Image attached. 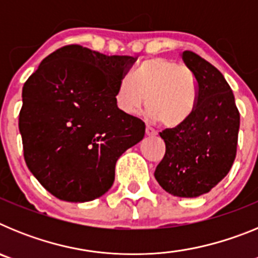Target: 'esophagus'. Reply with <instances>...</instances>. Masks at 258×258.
Returning <instances> with one entry per match:
<instances>
[{"label": "esophagus", "mask_w": 258, "mask_h": 258, "mask_svg": "<svg viewBox=\"0 0 258 258\" xmlns=\"http://www.w3.org/2000/svg\"><path fill=\"white\" fill-rule=\"evenodd\" d=\"M146 134H147L149 137H154V136H156V131H155V129H152L151 126H147L146 127Z\"/></svg>", "instance_id": "esophagus-1"}]
</instances>
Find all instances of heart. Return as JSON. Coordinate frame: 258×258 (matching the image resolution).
Here are the masks:
<instances>
[{"label":"heart","mask_w":258,"mask_h":258,"mask_svg":"<svg viewBox=\"0 0 258 258\" xmlns=\"http://www.w3.org/2000/svg\"><path fill=\"white\" fill-rule=\"evenodd\" d=\"M152 120L166 127L187 121L198 101V84L186 66L165 58L147 59L133 80L122 77L117 84L115 103L121 112L134 115L145 104Z\"/></svg>","instance_id":"b5f03b06"}]
</instances>
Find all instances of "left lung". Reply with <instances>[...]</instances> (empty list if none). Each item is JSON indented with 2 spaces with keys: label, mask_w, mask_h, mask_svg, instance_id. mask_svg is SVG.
Segmentation results:
<instances>
[{
  "label": "left lung",
  "mask_w": 258,
  "mask_h": 258,
  "mask_svg": "<svg viewBox=\"0 0 258 258\" xmlns=\"http://www.w3.org/2000/svg\"><path fill=\"white\" fill-rule=\"evenodd\" d=\"M181 56L197 80V106L184 124L160 133L165 155L155 178L174 197L197 198L209 192L231 169L240 115L231 88L217 68L192 51Z\"/></svg>",
  "instance_id": "1"
}]
</instances>
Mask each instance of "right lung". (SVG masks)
<instances>
[{
  "label": "right lung",
  "instance_id": "right-lung-1",
  "mask_svg": "<svg viewBox=\"0 0 258 258\" xmlns=\"http://www.w3.org/2000/svg\"><path fill=\"white\" fill-rule=\"evenodd\" d=\"M136 59L68 45L41 61L23 86L19 131L28 169L64 202H90L111 188L116 161L145 137V122L115 103Z\"/></svg>",
  "mask_w": 258,
  "mask_h": 258
}]
</instances>
